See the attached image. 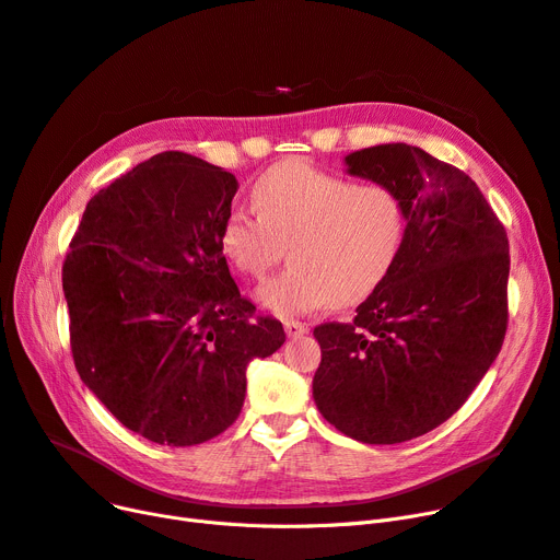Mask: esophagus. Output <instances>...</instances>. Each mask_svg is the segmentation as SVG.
Returning <instances> with one entry per match:
<instances>
[{
	"label": "esophagus",
	"mask_w": 560,
	"mask_h": 560,
	"mask_svg": "<svg viewBox=\"0 0 560 560\" xmlns=\"http://www.w3.org/2000/svg\"><path fill=\"white\" fill-rule=\"evenodd\" d=\"M307 326L305 324H301V322H284V332H287V337H303V335H307Z\"/></svg>",
	"instance_id": "34e87169"
}]
</instances>
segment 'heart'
<instances>
[{"label":"heart","instance_id":"1","mask_svg":"<svg viewBox=\"0 0 560 560\" xmlns=\"http://www.w3.org/2000/svg\"><path fill=\"white\" fill-rule=\"evenodd\" d=\"M260 214L232 207L219 246L234 269L264 278L284 255L287 269L257 289V303L294 318L366 299L401 257L408 211L383 182L355 184L303 159L278 164L253 184Z\"/></svg>","mask_w":560,"mask_h":560}]
</instances>
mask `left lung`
Segmentation results:
<instances>
[{"label": "left lung", "instance_id": "8db88e82", "mask_svg": "<svg viewBox=\"0 0 560 560\" xmlns=\"http://www.w3.org/2000/svg\"><path fill=\"white\" fill-rule=\"evenodd\" d=\"M346 173L389 184L408 211L392 273L351 324L314 328L312 396L337 431L398 444L454 415L501 351L509 324V238L478 186L408 143L343 156Z\"/></svg>", "mask_w": 560, "mask_h": 560}]
</instances>
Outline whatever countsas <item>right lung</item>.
Returning a JSON list of instances; mask_svg holds the SVG:
<instances>
[{
	"mask_svg": "<svg viewBox=\"0 0 560 560\" xmlns=\"http://www.w3.org/2000/svg\"><path fill=\"white\" fill-rule=\"evenodd\" d=\"M236 189L200 156L159 152L89 200L63 261L79 376L156 444L230 429L248 362L284 343L282 324L238 294L219 246Z\"/></svg>",
	"mask_w": 560,
	"mask_h": 560,
	"instance_id": "add662e5",
	"label": "right lung"
}]
</instances>
